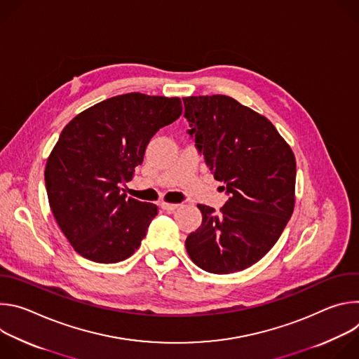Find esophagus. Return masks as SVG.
<instances>
[{"mask_svg":"<svg viewBox=\"0 0 359 359\" xmlns=\"http://www.w3.org/2000/svg\"><path fill=\"white\" fill-rule=\"evenodd\" d=\"M161 206L163 210L166 212H175L176 209H179V204H173V203H166V201H162Z\"/></svg>","mask_w":359,"mask_h":359,"instance_id":"obj_1","label":"esophagus"}]
</instances>
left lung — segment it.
Returning a JSON list of instances; mask_svg holds the SVG:
<instances>
[{
    "label": "left lung",
    "mask_w": 359,
    "mask_h": 359,
    "mask_svg": "<svg viewBox=\"0 0 359 359\" xmlns=\"http://www.w3.org/2000/svg\"><path fill=\"white\" fill-rule=\"evenodd\" d=\"M198 153L229 200L186 238L191 262L213 274L241 271L271 250L294 210L295 158L273 123L226 95L183 97Z\"/></svg>",
    "instance_id": "8db88e82"
}]
</instances>
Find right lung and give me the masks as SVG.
<instances>
[{
  "mask_svg": "<svg viewBox=\"0 0 359 359\" xmlns=\"http://www.w3.org/2000/svg\"><path fill=\"white\" fill-rule=\"evenodd\" d=\"M179 97L137 92L102 100L62 130L45 168L54 217L78 254L119 263L139 248L158 206L122 193L155 133L182 115Z\"/></svg>",
  "mask_w": 359,
  "mask_h": 359,
  "instance_id": "add662e5",
  "label": "right lung"
}]
</instances>
